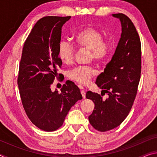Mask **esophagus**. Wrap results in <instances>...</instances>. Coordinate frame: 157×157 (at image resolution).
<instances>
[{
  "mask_svg": "<svg viewBox=\"0 0 157 157\" xmlns=\"http://www.w3.org/2000/svg\"><path fill=\"white\" fill-rule=\"evenodd\" d=\"M80 89H83V87H80ZM81 94L82 95V98H83V99H84V98H86V93H85V91H83V90H82V91H81Z\"/></svg>",
  "mask_w": 157,
  "mask_h": 157,
  "instance_id": "34e87169",
  "label": "esophagus"
}]
</instances>
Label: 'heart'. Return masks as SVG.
<instances>
[{"mask_svg":"<svg viewBox=\"0 0 157 157\" xmlns=\"http://www.w3.org/2000/svg\"><path fill=\"white\" fill-rule=\"evenodd\" d=\"M76 44L82 48L91 51V59L97 62H103L109 55L111 44L103 41L102 35L96 28L86 26L79 30L75 38ZM58 57L65 64H70L73 62L75 49L73 45L66 40H62L58 45ZM96 75V71L92 66L77 67L68 73L71 80L81 84H88L91 79Z\"/></svg>","mask_w":157,"mask_h":157,"instance_id":"heart-1","label":"heart"}]
</instances>
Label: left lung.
Returning a JSON list of instances; mask_svg holds the SVG:
<instances>
[{
	"mask_svg": "<svg viewBox=\"0 0 157 157\" xmlns=\"http://www.w3.org/2000/svg\"><path fill=\"white\" fill-rule=\"evenodd\" d=\"M121 23V34L115 52L95 84L107 93L104 100L101 95L88 91L86 98L95 104L89 121L95 129L106 132L114 129L128 116L136 98L141 73V45L132 21L121 13L113 14Z\"/></svg>",
	"mask_w": 157,
	"mask_h": 157,
	"instance_id": "1",
	"label": "left lung"
}]
</instances>
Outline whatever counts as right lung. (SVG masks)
Masks as SVG:
<instances>
[{
  "instance_id": "add662e5",
  "label": "right lung",
  "mask_w": 157,
  "mask_h": 157,
  "mask_svg": "<svg viewBox=\"0 0 157 157\" xmlns=\"http://www.w3.org/2000/svg\"><path fill=\"white\" fill-rule=\"evenodd\" d=\"M71 18H41L34 25L23 48L18 77L21 101L32 123L46 132L59 128L71 108L82 99L75 84H63L60 94L50 89L62 64L57 53L62 28Z\"/></svg>"
}]
</instances>
